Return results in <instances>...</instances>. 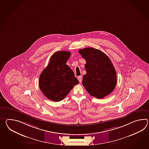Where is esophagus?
Listing matches in <instances>:
<instances>
[{"instance_id":"34e87169","label":"esophagus","mask_w":149,"mask_h":149,"mask_svg":"<svg viewBox=\"0 0 149 149\" xmlns=\"http://www.w3.org/2000/svg\"><path fill=\"white\" fill-rule=\"evenodd\" d=\"M77 79H79V82H82V76H78Z\"/></svg>"}]
</instances>
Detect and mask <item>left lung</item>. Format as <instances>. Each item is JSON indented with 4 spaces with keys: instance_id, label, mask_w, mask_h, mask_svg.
I'll return each instance as SVG.
<instances>
[{
    "instance_id": "1",
    "label": "left lung",
    "mask_w": 149,
    "mask_h": 149,
    "mask_svg": "<svg viewBox=\"0 0 149 149\" xmlns=\"http://www.w3.org/2000/svg\"><path fill=\"white\" fill-rule=\"evenodd\" d=\"M86 61L82 84L91 96L102 99L115 89L116 72L111 60L100 50L86 47L79 51Z\"/></svg>"
}]
</instances>
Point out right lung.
<instances>
[{
    "instance_id": "add662e5",
    "label": "right lung",
    "mask_w": 149,
    "mask_h": 149,
    "mask_svg": "<svg viewBox=\"0 0 149 149\" xmlns=\"http://www.w3.org/2000/svg\"><path fill=\"white\" fill-rule=\"evenodd\" d=\"M70 54L68 51L55 52L40 75V90L48 99L54 102L63 100L79 83L73 70L66 65Z\"/></svg>"
}]
</instances>
